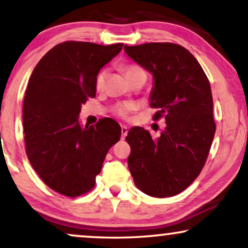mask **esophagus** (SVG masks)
<instances>
[{
    "label": "esophagus",
    "mask_w": 248,
    "mask_h": 248,
    "mask_svg": "<svg viewBox=\"0 0 248 248\" xmlns=\"http://www.w3.org/2000/svg\"><path fill=\"white\" fill-rule=\"evenodd\" d=\"M121 132H122V138H125V136L127 135V132H128V130H127V126H125V125H122L121 126Z\"/></svg>",
    "instance_id": "obj_1"
}]
</instances>
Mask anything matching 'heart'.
<instances>
[{
	"label": "heart",
	"mask_w": 248,
	"mask_h": 248,
	"mask_svg": "<svg viewBox=\"0 0 248 248\" xmlns=\"http://www.w3.org/2000/svg\"><path fill=\"white\" fill-rule=\"evenodd\" d=\"M122 70L125 74V76L128 80H131L133 77H135L136 75L140 74H145V70L143 69L141 66L136 63H126L122 66ZM146 75V74H145ZM105 79H106V70L102 69L98 71V74L96 75L95 78V88L97 91H102L104 88V85H105ZM135 109V105L132 103H121L117 104V105L114 107V114L116 116L121 118H127L128 114Z\"/></svg>",
	"instance_id": "1"
}]
</instances>
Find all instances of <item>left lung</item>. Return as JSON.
Wrapping results in <instances>:
<instances>
[{"instance_id": "1", "label": "left lung", "mask_w": 248, "mask_h": 248, "mask_svg": "<svg viewBox=\"0 0 248 248\" xmlns=\"http://www.w3.org/2000/svg\"><path fill=\"white\" fill-rule=\"evenodd\" d=\"M125 52L153 75V120L166 118L159 139L133 127L128 169L136 188L155 198L172 197L195 181L206 163L216 123L209 80L197 59L180 45L149 42L125 46Z\"/></svg>"}]
</instances>
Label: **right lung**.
I'll list each match as a JSON object with an SVG mask.
<instances>
[{
  "label": "right lung",
  "mask_w": 248,
  "mask_h": 248,
  "mask_svg": "<svg viewBox=\"0 0 248 248\" xmlns=\"http://www.w3.org/2000/svg\"><path fill=\"white\" fill-rule=\"evenodd\" d=\"M122 48L66 41L32 71L23 100L26 152L41 180L60 195L75 198L91 191L107 152L121 139V126L112 118L81 127L78 115L96 96V75Z\"/></svg>",
  "instance_id": "obj_1"
}]
</instances>
